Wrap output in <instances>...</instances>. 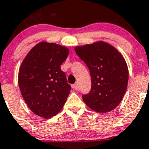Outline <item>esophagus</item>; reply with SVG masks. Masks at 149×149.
<instances>
[{
	"instance_id": "1",
	"label": "esophagus",
	"mask_w": 149,
	"mask_h": 149,
	"mask_svg": "<svg viewBox=\"0 0 149 149\" xmlns=\"http://www.w3.org/2000/svg\"><path fill=\"white\" fill-rule=\"evenodd\" d=\"M72 88H73L74 90H78V88H79L78 84L76 83V84H73V85H72Z\"/></svg>"
}]
</instances>
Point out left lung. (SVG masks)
I'll use <instances>...</instances> for the list:
<instances>
[{
  "instance_id": "1",
  "label": "left lung",
  "mask_w": 149,
  "mask_h": 149,
  "mask_svg": "<svg viewBox=\"0 0 149 149\" xmlns=\"http://www.w3.org/2000/svg\"><path fill=\"white\" fill-rule=\"evenodd\" d=\"M75 51L91 74V88L82 95L83 101L95 112L113 110L122 100L128 82V68L123 55L103 41L76 46Z\"/></svg>"
}]
</instances>
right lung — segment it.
Returning <instances> with one entry per match:
<instances>
[{
    "label": "right lung",
    "instance_id": "right-lung-1",
    "mask_svg": "<svg viewBox=\"0 0 149 149\" xmlns=\"http://www.w3.org/2000/svg\"><path fill=\"white\" fill-rule=\"evenodd\" d=\"M69 49L52 42L33 46L19 68L18 82L21 94L33 113L49 118L64 107L71 87L61 65Z\"/></svg>",
    "mask_w": 149,
    "mask_h": 149
}]
</instances>
